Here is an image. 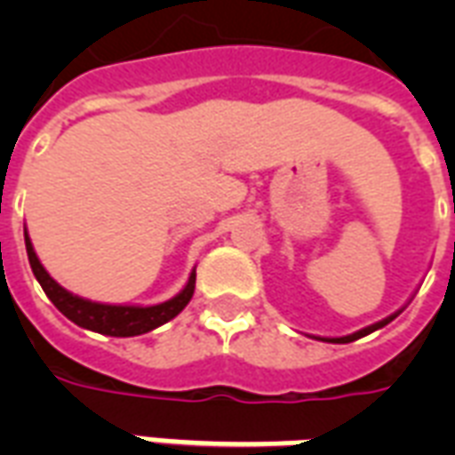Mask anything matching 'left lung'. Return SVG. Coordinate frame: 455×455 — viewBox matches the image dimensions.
<instances>
[{"label": "left lung", "mask_w": 455, "mask_h": 455, "mask_svg": "<svg viewBox=\"0 0 455 455\" xmlns=\"http://www.w3.org/2000/svg\"><path fill=\"white\" fill-rule=\"evenodd\" d=\"M396 316V314H395ZM395 316H387L385 321H378V323L368 325V328H363V331L354 332V335H347V338H318V339H325V342H338V345H345V342H354V339L363 338V335H368V332L378 331V328H382V325H387L389 321H395Z\"/></svg>", "instance_id": "8db88e82"}]
</instances>
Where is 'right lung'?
Segmentation results:
<instances>
[{"label":"right lung","instance_id":"obj_1","mask_svg":"<svg viewBox=\"0 0 455 455\" xmlns=\"http://www.w3.org/2000/svg\"><path fill=\"white\" fill-rule=\"evenodd\" d=\"M25 250H28V259H30L32 274L42 285V291L46 292V298L52 299L53 307L68 316L73 323L87 331L101 332V335H110V338H134V335H144V332L153 331L157 325L167 323L170 318H174L179 311L184 309L186 304L191 302L193 291H196V271L188 278V283L177 298L167 299L156 307H117V304H99L82 299L73 292H68L66 288H60L53 281L46 269L39 264L32 243L25 234Z\"/></svg>","mask_w":455,"mask_h":455}]
</instances>
